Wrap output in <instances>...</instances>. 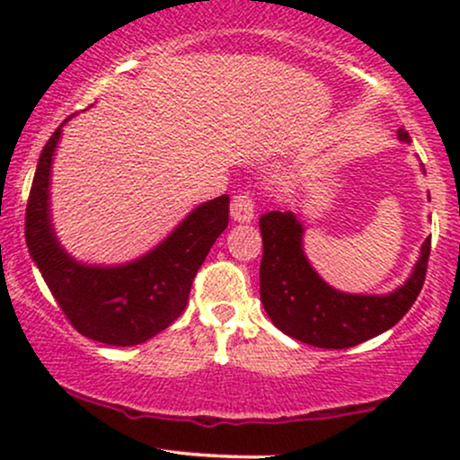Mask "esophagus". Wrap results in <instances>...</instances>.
<instances>
[{
  "label": "esophagus",
  "instance_id": "obj_1",
  "mask_svg": "<svg viewBox=\"0 0 460 460\" xmlns=\"http://www.w3.org/2000/svg\"><path fill=\"white\" fill-rule=\"evenodd\" d=\"M252 216H255V203H252V199L246 192L237 194L231 200V218H234V223H251Z\"/></svg>",
  "mask_w": 460,
  "mask_h": 460
}]
</instances>
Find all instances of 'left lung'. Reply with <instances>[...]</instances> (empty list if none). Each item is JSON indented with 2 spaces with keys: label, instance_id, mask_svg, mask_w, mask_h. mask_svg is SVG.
Masks as SVG:
<instances>
[{
  "label": "left lung",
  "instance_id": "8db88e82",
  "mask_svg": "<svg viewBox=\"0 0 460 460\" xmlns=\"http://www.w3.org/2000/svg\"><path fill=\"white\" fill-rule=\"evenodd\" d=\"M398 138L409 134L398 129ZM263 257L260 294L268 318L279 331L318 348H350L389 331L420 296L430 255V237L420 248L413 272L389 294H348L331 288L314 270L303 248L305 225L292 212L260 218Z\"/></svg>",
  "mask_w": 460,
  "mask_h": 460
}]
</instances>
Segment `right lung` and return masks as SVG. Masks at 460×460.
<instances>
[{
	"label": "right lung",
	"instance_id": "add662e5",
	"mask_svg": "<svg viewBox=\"0 0 460 460\" xmlns=\"http://www.w3.org/2000/svg\"><path fill=\"white\" fill-rule=\"evenodd\" d=\"M73 119V116H68ZM54 131L40 153L25 209V242L47 288L84 337L136 346L168 329L186 309L190 288L209 248L229 225V197L200 203L149 252L119 266L77 261L51 220V164L62 138Z\"/></svg>",
	"mask_w": 460,
	"mask_h": 460
}]
</instances>
